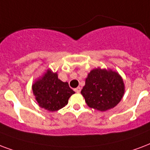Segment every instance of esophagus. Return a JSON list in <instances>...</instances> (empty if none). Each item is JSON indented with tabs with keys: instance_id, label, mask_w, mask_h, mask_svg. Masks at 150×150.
<instances>
[{
	"instance_id": "obj_1",
	"label": "esophagus",
	"mask_w": 150,
	"mask_h": 150,
	"mask_svg": "<svg viewBox=\"0 0 150 150\" xmlns=\"http://www.w3.org/2000/svg\"><path fill=\"white\" fill-rule=\"evenodd\" d=\"M74 90H75L76 93H79L80 91H81V88H80V87H77V88H75V89Z\"/></svg>"
}]
</instances>
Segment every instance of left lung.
Masks as SVG:
<instances>
[{"label": "left lung", "mask_w": 150, "mask_h": 150, "mask_svg": "<svg viewBox=\"0 0 150 150\" xmlns=\"http://www.w3.org/2000/svg\"><path fill=\"white\" fill-rule=\"evenodd\" d=\"M124 88L118 72L98 67L88 74L81 93L90 108L104 112L118 105L124 94Z\"/></svg>", "instance_id": "left-lung-1"}]
</instances>
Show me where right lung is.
Returning a JSON list of instances; mask_svg holds the SVG:
<instances>
[{
	"label": "right lung",
	"mask_w": 150,
	"mask_h": 150,
	"mask_svg": "<svg viewBox=\"0 0 150 150\" xmlns=\"http://www.w3.org/2000/svg\"><path fill=\"white\" fill-rule=\"evenodd\" d=\"M32 90L40 107L50 112L64 107L71 96L75 93L67 82L59 79L57 73L50 69L32 85Z\"/></svg>",
	"instance_id": "obj_1"
}]
</instances>
